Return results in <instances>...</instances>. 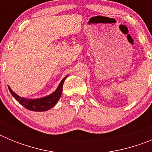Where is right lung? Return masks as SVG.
Here are the masks:
<instances>
[{
    "label": "right lung",
    "instance_id": "add662e5",
    "mask_svg": "<svg viewBox=\"0 0 152 152\" xmlns=\"http://www.w3.org/2000/svg\"><path fill=\"white\" fill-rule=\"evenodd\" d=\"M67 77L68 75L61 80L59 85L58 86V88L52 94L48 96H43V97L37 98V99H29V98L27 99L26 97H21L20 96H19L16 93L13 92L9 86H8V89L10 91L12 96L17 100V101H18L25 108L28 109L29 110L36 111V112H43V111L50 110L58 103L62 94L63 84Z\"/></svg>",
    "mask_w": 152,
    "mask_h": 152
}]
</instances>
